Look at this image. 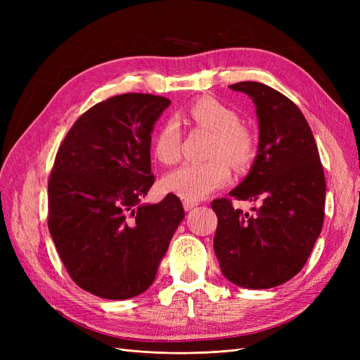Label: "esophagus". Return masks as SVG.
<instances>
[{"label": "esophagus", "instance_id": "34e87169", "mask_svg": "<svg viewBox=\"0 0 360 360\" xmlns=\"http://www.w3.org/2000/svg\"><path fill=\"white\" fill-rule=\"evenodd\" d=\"M197 205H198V202H197V201H186V200L183 201V207H184V210H186V212L192 210L193 207H197Z\"/></svg>", "mask_w": 360, "mask_h": 360}]
</instances>
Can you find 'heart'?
<instances>
[{
	"mask_svg": "<svg viewBox=\"0 0 360 360\" xmlns=\"http://www.w3.org/2000/svg\"><path fill=\"white\" fill-rule=\"evenodd\" d=\"M186 115L192 122L209 129L214 138L209 150L210 160L186 162L162 179L167 192L186 201H200L219 189L230 179V165L243 168L255 155V143L249 130L240 124L238 114L212 97L193 102ZM181 130L176 120H165L155 134L151 151L163 165L180 159Z\"/></svg>",
	"mask_w": 360,
	"mask_h": 360,
	"instance_id": "obj_1",
	"label": "heart"
}]
</instances>
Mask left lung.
I'll list each match as a JSON object with an SVG mask.
<instances>
[{
  "label": "left lung",
  "instance_id": "8db88e82",
  "mask_svg": "<svg viewBox=\"0 0 360 360\" xmlns=\"http://www.w3.org/2000/svg\"><path fill=\"white\" fill-rule=\"evenodd\" d=\"M230 89L252 99L259 126L254 165L230 195L261 207L249 214L231 200H214L213 248L228 281L264 290L290 281L307 263L321 233L326 180L312 130L296 103L261 82Z\"/></svg>",
  "mask_w": 360,
  "mask_h": 360
}]
</instances>
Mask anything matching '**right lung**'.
Returning a JSON list of instances; mask_svg holds the SVG:
<instances>
[{
    "label": "right lung",
    "instance_id": "obj_1",
    "mask_svg": "<svg viewBox=\"0 0 360 360\" xmlns=\"http://www.w3.org/2000/svg\"><path fill=\"white\" fill-rule=\"evenodd\" d=\"M167 97L126 93L94 105L61 143L48 183V226L76 285L124 300L144 292L183 221L168 193L141 204L153 186L150 144Z\"/></svg>",
    "mask_w": 360,
    "mask_h": 360
}]
</instances>
